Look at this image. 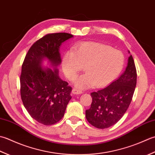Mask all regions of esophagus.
Wrapping results in <instances>:
<instances>
[{"mask_svg":"<svg viewBox=\"0 0 155 155\" xmlns=\"http://www.w3.org/2000/svg\"><path fill=\"white\" fill-rule=\"evenodd\" d=\"M82 92H83V91L81 90L76 89V88H74V89L72 90V93H73V94H82Z\"/></svg>","mask_w":155,"mask_h":155,"instance_id":"esophagus-1","label":"esophagus"}]
</instances>
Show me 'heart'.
Segmentation results:
<instances>
[{"instance_id": "b5f03b06", "label": "heart", "mask_w": 155, "mask_h": 155, "mask_svg": "<svg viewBox=\"0 0 155 155\" xmlns=\"http://www.w3.org/2000/svg\"><path fill=\"white\" fill-rule=\"evenodd\" d=\"M124 64L125 56L121 51L97 42L78 44L74 52H66L62 60L63 70L71 81L84 68L86 74L75 82V86L81 89L110 84L121 73Z\"/></svg>"}]
</instances>
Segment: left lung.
Instances as JSON below:
<instances>
[{"mask_svg":"<svg viewBox=\"0 0 155 155\" xmlns=\"http://www.w3.org/2000/svg\"><path fill=\"white\" fill-rule=\"evenodd\" d=\"M137 74L132 55L126 70L108 86L91 93L92 102L86 110L88 122L100 129L109 128L121 119L133 97Z\"/></svg>","mask_w":155,"mask_h":155,"instance_id":"8db88e82","label":"left lung"}]
</instances>
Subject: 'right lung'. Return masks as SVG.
Returning a JSON list of instances; mask_svg holds the SVG:
<instances>
[{"instance_id":"right-lung-1","label":"right lung","mask_w":155,"mask_h":155,"mask_svg":"<svg viewBox=\"0 0 155 155\" xmlns=\"http://www.w3.org/2000/svg\"><path fill=\"white\" fill-rule=\"evenodd\" d=\"M71 37L67 33L45 35L30 47L22 65V102L31 117L44 125L55 124L61 120L71 98L72 87L59 77L55 68L61 61L60 45ZM43 58H48L55 69L41 67Z\"/></svg>"}]
</instances>
